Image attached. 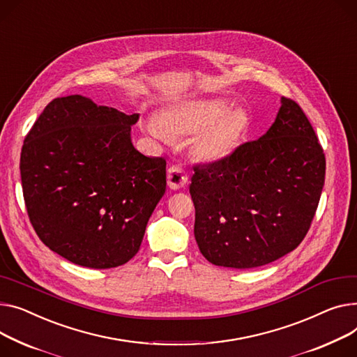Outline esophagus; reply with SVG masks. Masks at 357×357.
Instances as JSON below:
<instances>
[{"label": "esophagus", "mask_w": 357, "mask_h": 357, "mask_svg": "<svg viewBox=\"0 0 357 357\" xmlns=\"http://www.w3.org/2000/svg\"><path fill=\"white\" fill-rule=\"evenodd\" d=\"M188 182V174L181 165H172L168 169V185L171 189H179Z\"/></svg>", "instance_id": "34e87169"}]
</instances>
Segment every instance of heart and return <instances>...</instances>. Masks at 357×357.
I'll return each instance as SVG.
<instances>
[{"instance_id":"heart-1","label":"heart","mask_w":357,"mask_h":357,"mask_svg":"<svg viewBox=\"0 0 357 357\" xmlns=\"http://www.w3.org/2000/svg\"><path fill=\"white\" fill-rule=\"evenodd\" d=\"M250 129V116L241 107L228 109L222 99L186 100L165 110L162 119L151 117L146 130L169 142L172 136L192 135V152L206 162L228 158L240 146Z\"/></svg>"}]
</instances>
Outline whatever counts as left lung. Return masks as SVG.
I'll return each instance as SVG.
<instances>
[{"label":"left lung","mask_w":357,"mask_h":357,"mask_svg":"<svg viewBox=\"0 0 357 357\" xmlns=\"http://www.w3.org/2000/svg\"><path fill=\"white\" fill-rule=\"evenodd\" d=\"M194 172L189 192L199 251L220 267L255 268L304 240L320 201L326 158L301 107L281 98L266 135Z\"/></svg>","instance_id":"obj_1"}]
</instances>
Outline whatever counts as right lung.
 <instances>
[{
  "mask_svg": "<svg viewBox=\"0 0 357 357\" xmlns=\"http://www.w3.org/2000/svg\"><path fill=\"white\" fill-rule=\"evenodd\" d=\"M137 119L73 94L47 105L24 139L20 172L30 222L73 264L128 263L165 194L166 160L132 145Z\"/></svg>",
  "mask_w": 357,
  "mask_h": 357,
  "instance_id": "obj_1",
  "label": "right lung"
}]
</instances>
